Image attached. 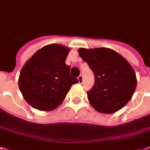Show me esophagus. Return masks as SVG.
Returning a JSON list of instances; mask_svg holds the SVG:
<instances>
[{
  "label": "esophagus",
  "instance_id": "34e87169",
  "mask_svg": "<svg viewBox=\"0 0 150 150\" xmlns=\"http://www.w3.org/2000/svg\"><path fill=\"white\" fill-rule=\"evenodd\" d=\"M78 80H79V83H82V81H83V77H82V75H80L79 76V77H78Z\"/></svg>",
  "mask_w": 150,
  "mask_h": 150
}]
</instances>
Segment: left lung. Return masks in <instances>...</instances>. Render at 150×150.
<instances>
[{"instance_id": "left-lung-1", "label": "left lung", "mask_w": 150, "mask_h": 150, "mask_svg": "<svg viewBox=\"0 0 150 150\" xmlns=\"http://www.w3.org/2000/svg\"><path fill=\"white\" fill-rule=\"evenodd\" d=\"M79 53L95 75L94 86L87 92L91 105L102 113H113L125 106L137 85L136 73L129 63L106 47H81Z\"/></svg>"}]
</instances>
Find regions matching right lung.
Instances as JSON below:
<instances>
[{
  "label": "right lung",
  "instance_id": "1",
  "mask_svg": "<svg viewBox=\"0 0 150 150\" xmlns=\"http://www.w3.org/2000/svg\"><path fill=\"white\" fill-rule=\"evenodd\" d=\"M69 48L52 44L44 46L27 62L18 86L27 103L35 109L52 111L59 106L71 86L79 82L65 64Z\"/></svg>",
  "mask_w": 150,
  "mask_h": 150
}]
</instances>
